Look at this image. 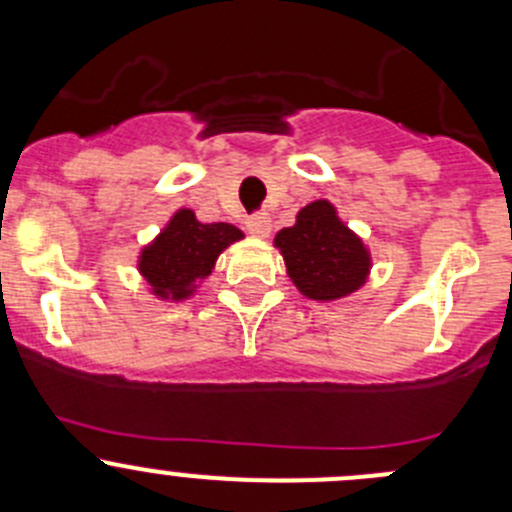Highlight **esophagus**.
<instances>
[{"instance_id":"obj_1","label":"esophagus","mask_w":512,"mask_h":512,"mask_svg":"<svg viewBox=\"0 0 512 512\" xmlns=\"http://www.w3.org/2000/svg\"><path fill=\"white\" fill-rule=\"evenodd\" d=\"M245 227H247V232H250V235L267 237V235H270V230H272V220H270V215H267V213H255V215H250V218L245 220Z\"/></svg>"}]
</instances>
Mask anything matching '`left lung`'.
<instances>
[{"mask_svg": "<svg viewBox=\"0 0 512 512\" xmlns=\"http://www.w3.org/2000/svg\"><path fill=\"white\" fill-rule=\"evenodd\" d=\"M275 247L287 275L309 299H342L366 282L371 257L364 242L337 218L327 200H314L297 213V223L277 232Z\"/></svg>", "mask_w": 512, "mask_h": 512, "instance_id": "8db88e82", "label": "left lung"}]
</instances>
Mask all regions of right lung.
<instances>
[{
	"label": "right lung",
	"mask_w": 512,
	"mask_h": 512,
	"mask_svg": "<svg viewBox=\"0 0 512 512\" xmlns=\"http://www.w3.org/2000/svg\"><path fill=\"white\" fill-rule=\"evenodd\" d=\"M242 232L230 223H200L193 210H178L163 232L141 252L138 270L163 299H185L195 282L213 272L215 260Z\"/></svg>",
	"instance_id": "right-lung-1"
}]
</instances>
